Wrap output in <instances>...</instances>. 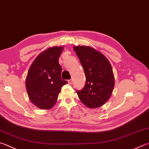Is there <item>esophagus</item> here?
Segmentation results:
<instances>
[{
	"label": "esophagus",
	"mask_w": 149,
	"mask_h": 149,
	"mask_svg": "<svg viewBox=\"0 0 149 149\" xmlns=\"http://www.w3.org/2000/svg\"><path fill=\"white\" fill-rule=\"evenodd\" d=\"M72 79H69V80H68V83L69 84H72Z\"/></svg>",
	"instance_id": "obj_1"
}]
</instances>
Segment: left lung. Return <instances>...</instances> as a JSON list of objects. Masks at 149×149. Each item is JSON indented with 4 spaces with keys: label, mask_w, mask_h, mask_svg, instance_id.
Returning <instances> with one entry per match:
<instances>
[{
    "label": "left lung",
    "mask_w": 149,
    "mask_h": 149,
    "mask_svg": "<svg viewBox=\"0 0 149 149\" xmlns=\"http://www.w3.org/2000/svg\"><path fill=\"white\" fill-rule=\"evenodd\" d=\"M75 51L85 74L86 83L76 91L79 100L90 109L102 106L110 98L115 86L112 66L104 55L86 45H76Z\"/></svg>",
    "instance_id": "1"
}]
</instances>
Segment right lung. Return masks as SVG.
<instances>
[{"label":"right lung","mask_w":149,"mask_h":149,"mask_svg":"<svg viewBox=\"0 0 149 149\" xmlns=\"http://www.w3.org/2000/svg\"><path fill=\"white\" fill-rule=\"evenodd\" d=\"M63 46L47 48L40 53L30 66L25 86L31 102L41 109H50L55 105L61 88L68 82L61 78L58 63Z\"/></svg>","instance_id":"1"}]
</instances>
